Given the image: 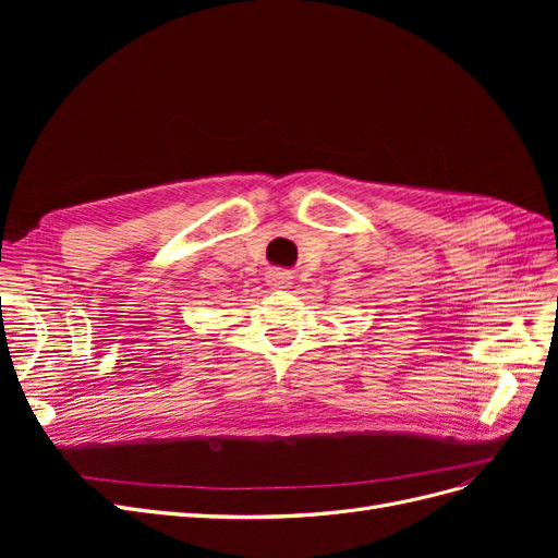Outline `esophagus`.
Here are the masks:
<instances>
[{"label": "esophagus", "instance_id": "obj_1", "mask_svg": "<svg viewBox=\"0 0 558 558\" xmlns=\"http://www.w3.org/2000/svg\"><path fill=\"white\" fill-rule=\"evenodd\" d=\"M267 281L272 289H289V286L293 283V275L289 272V269H269Z\"/></svg>", "mask_w": 558, "mask_h": 558}]
</instances>
